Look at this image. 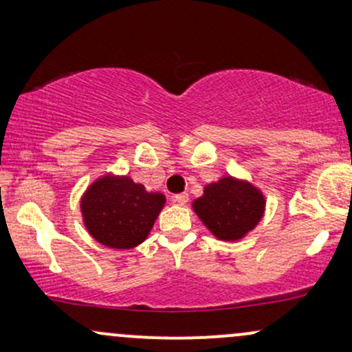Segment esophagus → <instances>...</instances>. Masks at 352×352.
Returning a JSON list of instances; mask_svg holds the SVG:
<instances>
[{"label":"esophagus","instance_id":"obj_1","mask_svg":"<svg viewBox=\"0 0 352 352\" xmlns=\"http://www.w3.org/2000/svg\"><path fill=\"white\" fill-rule=\"evenodd\" d=\"M173 201L179 205H185L188 201V193H177V195H173Z\"/></svg>","mask_w":352,"mask_h":352}]
</instances>
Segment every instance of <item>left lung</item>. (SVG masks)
<instances>
[{
  "label": "left lung",
  "mask_w": 352,
  "mask_h": 352,
  "mask_svg": "<svg viewBox=\"0 0 352 352\" xmlns=\"http://www.w3.org/2000/svg\"><path fill=\"white\" fill-rule=\"evenodd\" d=\"M193 210L217 238L235 241L252 232L265 212V197L252 184L233 177L210 184Z\"/></svg>",
  "instance_id": "left-lung-1"
}]
</instances>
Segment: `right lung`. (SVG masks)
<instances>
[{
  "label": "right lung",
  "instance_id": "1",
  "mask_svg": "<svg viewBox=\"0 0 352 352\" xmlns=\"http://www.w3.org/2000/svg\"><path fill=\"white\" fill-rule=\"evenodd\" d=\"M162 193H151L129 177L106 175L96 180L80 200L84 225L99 243L127 250L147 238L160 210Z\"/></svg>",
  "mask_w": 352,
  "mask_h": 352
}]
</instances>
